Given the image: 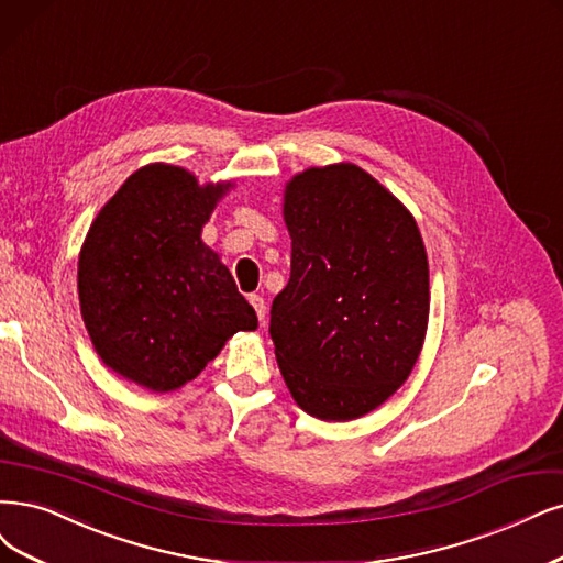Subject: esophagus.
<instances>
[{"label":"esophagus","mask_w":563,"mask_h":563,"mask_svg":"<svg viewBox=\"0 0 563 563\" xmlns=\"http://www.w3.org/2000/svg\"><path fill=\"white\" fill-rule=\"evenodd\" d=\"M250 303H253V308H255V313H257L260 322L264 324V318H266V301H264V297H260V295H250Z\"/></svg>","instance_id":"34e87169"}]
</instances>
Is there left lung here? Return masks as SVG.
Returning a JSON list of instances; mask_svg holds the SVG:
<instances>
[{"label": "left lung", "instance_id": "1", "mask_svg": "<svg viewBox=\"0 0 563 563\" xmlns=\"http://www.w3.org/2000/svg\"><path fill=\"white\" fill-rule=\"evenodd\" d=\"M289 283L271 339L301 410L350 422L412 373L429 324V260L408 208L362 166H308L285 183Z\"/></svg>", "mask_w": 563, "mask_h": 563}]
</instances>
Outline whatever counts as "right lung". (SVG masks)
<instances>
[{
	"instance_id": "right-lung-1",
	"label": "right lung",
	"mask_w": 563,
	"mask_h": 563,
	"mask_svg": "<svg viewBox=\"0 0 563 563\" xmlns=\"http://www.w3.org/2000/svg\"><path fill=\"white\" fill-rule=\"evenodd\" d=\"M232 180L176 164L136 169L101 206L78 255V301L99 360L155 394L195 380L257 316L201 241Z\"/></svg>"
}]
</instances>
